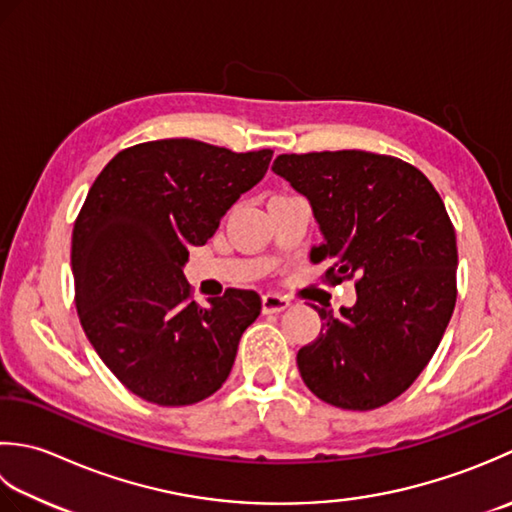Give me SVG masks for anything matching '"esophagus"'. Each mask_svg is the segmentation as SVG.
<instances>
[{
  "mask_svg": "<svg viewBox=\"0 0 512 512\" xmlns=\"http://www.w3.org/2000/svg\"><path fill=\"white\" fill-rule=\"evenodd\" d=\"M289 307V300L278 294H265L263 296V314H280Z\"/></svg>",
  "mask_w": 512,
  "mask_h": 512,
  "instance_id": "34e87169",
  "label": "esophagus"
}]
</instances>
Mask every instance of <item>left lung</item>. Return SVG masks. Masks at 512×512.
Segmentation results:
<instances>
[{"label": "left lung", "instance_id": "8db88e82", "mask_svg": "<svg viewBox=\"0 0 512 512\" xmlns=\"http://www.w3.org/2000/svg\"><path fill=\"white\" fill-rule=\"evenodd\" d=\"M274 174L311 205L336 283L358 278L356 305L318 309L320 336L298 369L322 402L349 411L389 404L415 382L455 309L457 241L440 194L395 156L342 150L280 154Z\"/></svg>", "mask_w": 512, "mask_h": 512}]
</instances>
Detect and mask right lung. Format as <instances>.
Listing matches in <instances>:
<instances>
[{
	"instance_id": "add662e5",
	"label": "right lung",
	"mask_w": 512,
	"mask_h": 512,
	"mask_svg": "<svg viewBox=\"0 0 512 512\" xmlns=\"http://www.w3.org/2000/svg\"><path fill=\"white\" fill-rule=\"evenodd\" d=\"M271 156L163 139L119 152L92 183L72 232L77 311L103 364L139 398L201 402L232 371L260 296L227 289L201 307L183 267Z\"/></svg>"
}]
</instances>
